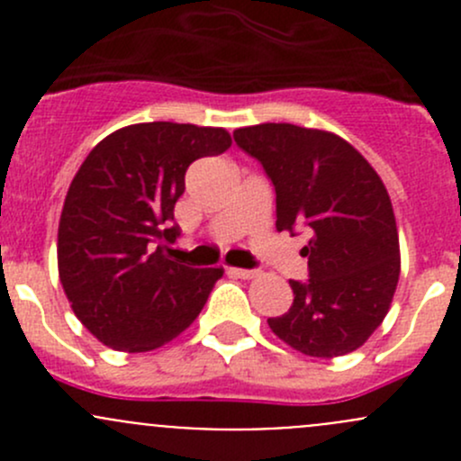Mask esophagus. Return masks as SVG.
Listing matches in <instances>:
<instances>
[{
    "label": "esophagus",
    "instance_id": "obj_1",
    "mask_svg": "<svg viewBox=\"0 0 461 461\" xmlns=\"http://www.w3.org/2000/svg\"><path fill=\"white\" fill-rule=\"evenodd\" d=\"M230 274L236 278H254L258 276L257 269H243V267H230Z\"/></svg>",
    "mask_w": 461,
    "mask_h": 461
}]
</instances>
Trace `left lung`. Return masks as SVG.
<instances>
[{"instance_id":"obj_1","label":"left lung","mask_w":461,"mask_h":461,"mask_svg":"<svg viewBox=\"0 0 461 461\" xmlns=\"http://www.w3.org/2000/svg\"><path fill=\"white\" fill-rule=\"evenodd\" d=\"M276 192V230H310L301 254L310 278L290 281L294 303L267 319L281 341L308 357L348 355L368 341L393 303L399 236L393 203L370 162L321 129L287 122L236 129Z\"/></svg>"}]
</instances>
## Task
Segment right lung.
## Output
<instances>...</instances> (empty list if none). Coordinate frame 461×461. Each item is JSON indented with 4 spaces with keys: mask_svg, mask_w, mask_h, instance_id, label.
<instances>
[{
    "mask_svg": "<svg viewBox=\"0 0 461 461\" xmlns=\"http://www.w3.org/2000/svg\"><path fill=\"white\" fill-rule=\"evenodd\" d=\"M231 147L225 129L142 122L97 142L77 169L58 230L64 294L104 346L147 352L194 323L222 267L167 257L180 236L176 201L198 158Z\"/></svg>",
    "mask_w": 461,
    "mask_h": 461,
    "instance_id": "obj_1",
    "label": "right lung"
}]
</instances>
